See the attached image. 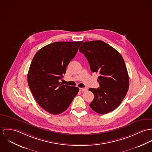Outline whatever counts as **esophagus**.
Returning a JSON list of instances; mask_svg holds the SVG:
<instances>
[{"label": "esophagus", "instance_id": "34e87169", "mask_svg": "<svg viewBox=\"0 0 152 152\" xmlns=\"http://www.w3.org/2000/svg\"><path fill=\"white\" fill-rule=\"evenodd\" d=\"M79 90L81 91V92H84L86 91L87 90V88H79Z\"/></svg>", "mask_w": 152, "mask_h": 152}]
</instances>
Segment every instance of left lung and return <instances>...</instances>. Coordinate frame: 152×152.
Listing matches in <instances>:
<instances>
[{"label": "left lung", "instance_id": "1", "mask_svg": "<svg viewBox=\"0 0 152 152\" xmlns=\"http://www.w3.org/2000/svg\"><path fill=\"white\" fill-rule=\"evenodd\" d=\"M92 72L99 73L100 87L90 88L94 100L89 105L95 112L105 114L120 105L129 88V76L124 60L113 47L102 41H86L79 48Z\"/></svg>", "mask_w": 152, "mask_h": 152}]
</instances>
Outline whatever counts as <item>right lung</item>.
I'll return each mask as SVG.
<instances>
[{"label": "right lung", "mask_w": 152, "mask_h": 152, "mask_svg": "<svg viewBox=\"0 0 152 152\" xmlns=\"http://www.w3.org/2000/svg\"><path fill=\"white\" fill-rule=\"evenodd\" d=\"M82 42H53L34 55L27 75L28 84L38 104L52 114L64 112L79 91L77 87L63 85L60 80Z\"/></svg>", "instance_id": "obj_1"}]
</instances>
